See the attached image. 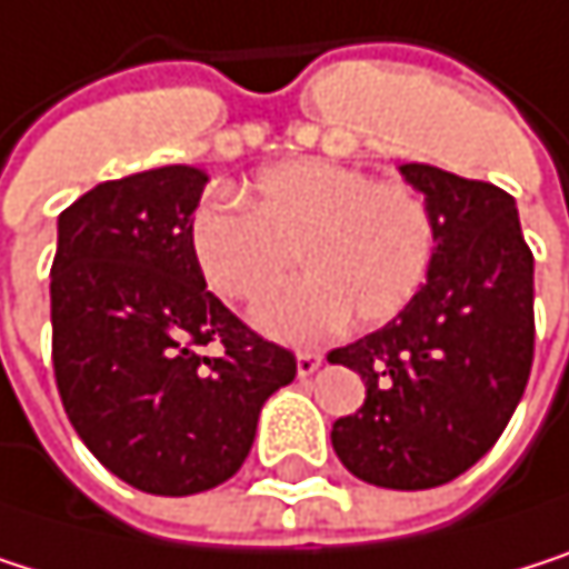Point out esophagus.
<instances>
[{
    "mask_svg": "<svg viewBox=\"0 0 569 569\" xmlns=\"http://www.w3.org/2000/svg\"><path fill=\"white\" fill-rule=\"evenodd\" d=\"M320 367H323V357H320V353H313V350L297 353V373H300V377H313Z\"/></svg>",
    "mask_w": 569,
    "mask_h": 569,
    "instance_id": "esophagus-1",
    "label": "esophagus"
}]
</instances>
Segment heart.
Instances as JSON below:
<instances>
[{"instance_id": "obj_1", "label": "heart", "mask_w": 569, "mask_h": 569, "mask_svg": "<svg viewBox=\"0 0 569 569\" xmlns=\"http://www.w3.org/2000/svg\"><path fill=\"white\" fill-rule=\"evenodd\" d=\"M437 226L407 182L330 159H287L262 169L249 209L209 196L189 216V252L209 287L232 303H259L297 262L310 276L259 307L256 323L290 343L383 327L420 293Z\"/></svg>"}]
</instances>
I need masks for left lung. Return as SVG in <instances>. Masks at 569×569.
<instances>
[{
  "label": "left lung",
  "mask_w": 569,
  "mask_h": 569,
  "mask_svg": "<svg viewBox=\"0 0 569 569\" xmlns=\"http://www.w3.org/2000/svg\"><path fill=\"white\" fill-rule=\"evenodd\" d=\"M437 246L427 282L383 330L340 347L367 400L333 423L343 467L387 490H430L467 473L507 430L533 363V252L517 202L493 182L407 162Z\"/></svg>",
  "instance_id": "1"
}]
</instances>
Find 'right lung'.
<instances>
[{
	"label": "right lung",
	"mask_w": 569,
	"mask_h": 569,
	"mask_svg": "<svg viewBox=\"0 0 569 569\" xmlns=\"http://www.w3.org/2000/svg\"><path fill=\"white\" fill-rule=\"evenodd\" d=\"M206 182L196 166H159L59 212L49 297L62 407L109 473L156 497L226 483L262 403L297 377L290 350L206 290L189 252Z\"/></svg>",
	"instance_id": "add662e5"
}]
</instances>
